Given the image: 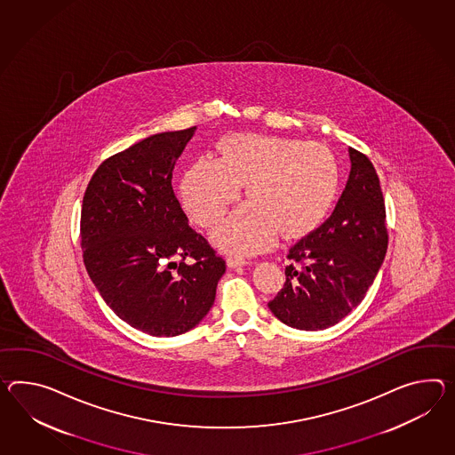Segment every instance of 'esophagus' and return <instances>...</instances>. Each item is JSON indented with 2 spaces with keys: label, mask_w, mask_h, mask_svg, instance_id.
I'll list each match as a JSON object with an SVG mask.
<instances>
[{
  "label": "esophagus",
  "mask_w": 455,
  "mask_h": 455,
  "mask_svg": "<svg viewBox=\"0 0 455 455\" xmlns=\"http://www.w3.org/2000/svg\"><path fill=\"white\" fill-rule=\"evenodd\" d=\"M227 265H228V267L235 269V267H250L251 261L250 259H243V258H228Z\"/></svg>",
  "instance_id": "34e87169"
}]
</instances>
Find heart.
<instances>
[{"label":"heart","instance_id":"b5f03b06","mask_svg":"<svg viewBox=\"0 0 455 455\" xmlns=\"http://www.w3.org/2000/svg\"><path fill=\"white\" fill-rule=\"evenodd\" d=\"M332 151L317 141L265 134H233L220 159L200 156L180 179V197L192 220L219 222L240 199L243 184L251 197L220 223L212 238L235 255H255L275 246L283 232H309L329 209L337 188Z\"/></svg>","mask_w":455,"mask_h":455}]
</instances>
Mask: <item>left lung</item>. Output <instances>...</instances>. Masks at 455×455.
Segmentation results:
<instances>
[{
  "instance_id": "1",
  "label": "left lung",
  "mask_w": 455,
  "mask_h": 455,
  "mask_svg": "<svg viewBox=\"0 0 455 455\" xmlns=\"http://www.w3.org/2000/svg\"><path fill=\"white\" fill-rule=\"evenodd\" d=\"M350 176L332 215L289 250L284 288L267 302L279 321L322 331L363 300L388 248L385 200L377 171L348 148ZM297 267H293V263Z\"/></svg>"
}]
</instances>
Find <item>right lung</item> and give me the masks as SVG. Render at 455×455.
Here are the masks:
<instances>
[{
    "mask_svg": "<svg viewBox=\"0 0 455 455\" xmlns=\"http://www.w3.org/2000/svg\"><path fill=\"white\" fill-rule=\"evenodd\" d=\"M196 126L153 134L111 156L84 196V263L122 321L153 337L194 329L211 310L225 261L188 227L172 169Z\"/></svg>",
    "mask_w": 455,
    "mask_h": 455,
    "instance_id": "add662e5",
    "label": "right lung"
}]
</instances>
